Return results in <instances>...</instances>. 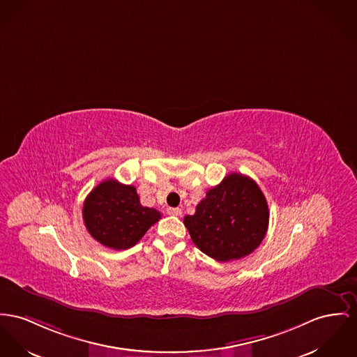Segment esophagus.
Listing matches in <instances>:
<instances>
[{
	"label": "esophagus",
	"instance_id": "1",
	"mask_svg": "<svg viewBox=\"0 0 357 357\" xmlns=\"http://www.w3.org/2000/svg\"><path fill=\"white\" fill-rule=\"evenodd\" d=\"M167 213L169 215H174V216H180V215L183 214L181 208H178V207H169L167 210Z\"/></svg>",
	"mask_w": 357,
	"mask_h": 357
}]
</instances>
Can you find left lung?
Returning a JSON list of instances; mask_svg holds the SVG:
<instances>
[{
	"mask_svg": "<svg viewBox=\"0 0 357 357\" xmlns=\"http://www.w3.org/2000/svg\"><path fill=\"white\" fill-rule=\"evenodd\" d=\"M269 210L255 180L230 173L185 215L184 225L193 243L216 261L239 260L250 255L266 234Z\"/></svg>",
	"mask_w": 357,
	"mask_h": 357,
	"instance_id": "obj_1",
	"label": "left lung"
}]
</instances>
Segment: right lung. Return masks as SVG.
<instances>
[{"label": "right lung", "instance_id": "add662e5", "mask_svg": "<svg viewBox=\"0 0 357 357\" xmlns=\"http://www.w3.org/2000/svg\"><path fill=\"white\" fill-rule=\"evenodd\" d=\"M82 218L97 242L123 250L134 246L161 219V213L143 207L135 187L107 178L86 196Z\"/></svg>", "mask_w": 357, "mask_h": 357}]
</instances>
